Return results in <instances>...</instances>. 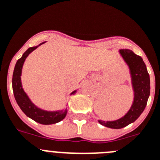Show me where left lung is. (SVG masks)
I'll return each mask as SVG.
<instances>
[{"label": "left lung", "instance_id": "obj_1", "mask_svg": "<svg viewBox=\"0 0 160 160\" xmlns=\"http://www.w3.org/2000/svg\"><path fill=\"white\" fill-rule=\"evenodd\" d=\"M129 70L133 99L131 107L122 117L114 121H98L107 128L119 129L134 122L144 110L150 96V77L143 58L127 48L118 51Z\"/></svg>", "mask_w": 160, "mask_h": 160}]
</instances>
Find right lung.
Returning a JSON list of instances; mask_svg holds the SVG:
<instances>
[{
  "mask_svg": "<svg viewBox=\"0 0 160 160\" xmlns=\"http://www.w3.org/2000/svg\"><path fill=\"white\" fill-rule=\"evenodd\" d=\"M45 42H43L38 46L29 48L23 54L21 58L17 60L15 68L13 70L12 83L13 93H14L16 102L20 106V109L24 112L27 117L41 124H53L60 122L65 118L67 114V107L64 109L54 111H48L41 109L32 102L28 95L23 90L21 82L22 68H23V63L25 62L26 58L28 56L29 54L32 53V51L36 50L38 47L43 44ZM77 90H75L71 92L70 95L75 94Z\"/></svg>",
  "mask_w": 160,
  "mask_h": 160,
  "instance_id": "1",
  "label": "right lung"
}]
</instances>
